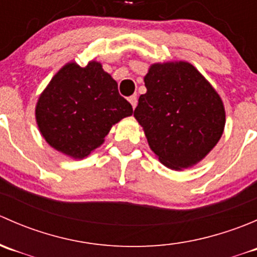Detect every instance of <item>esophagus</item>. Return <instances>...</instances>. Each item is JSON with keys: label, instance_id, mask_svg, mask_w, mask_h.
Masks as SVG:
<instances>
[{"label": "esophagus", "instance_id": "34e87169", "mask_svg": "<svg viewBox=\"0 0 257 257\" xmlns=\"http://www.w3.org/2000/svg\"><path fill=\"white\" fill-rule=\"evenodd\" d=\"M129 102H131V104H132V107L133 108H136L137 107V103H138V98H137V95L134 94V95H131V97H129Z\"/></svg>", "mask_w": 257, "mask_h": 257}]
</instances>
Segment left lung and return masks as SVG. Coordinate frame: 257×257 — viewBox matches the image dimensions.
<instances>
[{"instance_id":"1","label":"left lung","mask_w":257,"mask_h":257,"mask_svg":"<svg viewBox=\"0 0 257 257\" xmlns=\"http://www.w3.org/2000/svg\"><path fill=\"white\" fill-rule=\"evenodd\" d=\"M147 93L134 116L150 149L170 169L193 167L221 138L225 109L221 98L188 62L152 64L144 77Z\"/></svg>"}]
</instances>
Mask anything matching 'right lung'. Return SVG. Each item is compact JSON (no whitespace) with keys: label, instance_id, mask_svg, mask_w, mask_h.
Instances as JSON below:
<instances>
[{"label":"right lung","instance_id":"1","mask_svg":"<svg viewBox=\"0 0 257 257\" xmlns=\"http://www.w3.org/2000/svg\"><path fill=\"white\" fill-rule=\"evenodd\" d=\"M131 103L99 62H71L51 79L36 105V120L46 142L58 152L83 159L100 147L112 125L132 115Z\"/></svg>","mask_w":257,"mask_h":257}]
</instances>
